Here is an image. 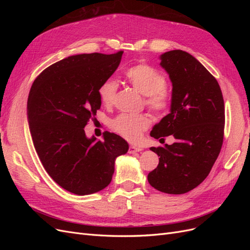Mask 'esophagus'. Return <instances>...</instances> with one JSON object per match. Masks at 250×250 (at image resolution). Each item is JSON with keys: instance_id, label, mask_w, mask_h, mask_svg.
<instances>
[{"instance_id": "obj_1", "label": "esophagus", "mask_w": 250, "mask_h": 250, "mask_svg": "<svg viewBox=\"0 0 250 250\" xmlns=\"http://www.w3.org/2000/svg\"><path fill=\"white\" fill-rule=\"evenodd\" d=\"M142 147H137V146H129V149H128V152L129 153H135V152H140L142 151Z\"/></svg>"}]
</instances>
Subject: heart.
Listing matches in <instances>:
<instances>
[{
    "instance_id": "heart-1",
    "label": "heart",
    "mask_w": 250,
    "mask_h": 250,
    "mask_svg": "<svg viewBox=\"0 0 250 250\" xmlns=\"http://www.w3.org/2000/svg\"><path fill=\"white\" fill-rule=\"evenodd\" d=\"M125 76L139 93L145 96V104L151 110L155 113H163L169 108L171 95L166 86V78L163 73L149 64L141 63L129 67L125 72ZM117 89L118 84L115 79L109 78L103 81L98 89L102 103L111 105L115 101ZM149 125L150 118L146 113H121L110 124L113 131L129 142L139 141L143 131H145Z\"/></svg>"
}]
</instances>
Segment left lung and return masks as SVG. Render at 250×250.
Here are the masks:
<instances>
[{"label":"left lung","mask_w":250,"mask_h":250,"mask_svg":"<svg viewBox=\"0 0 250 250\" xmlns=\"http://www.w3.org/2000/svg\"><path fill=\"white\" fill-rule=\"evenodd\" d=\"M161 60L173 86L171 112L150 135L161 140L173 135L175 143L150 148L160 163L148 174V181L163 193L185 194L208 177L220 153L224 101L216 78L188 52H166Z\"/></svg>","instance_id":"obj_1"}]
</instances>
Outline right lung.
<instances>
[{"label":"right lung","mask_w":250,"mask_h":250,"mask_svg":"<svg viewBox=\"0 0 250 250\" xmlns=\"http://www.w3.org/2000/svg\"><path fill=\"white\" fill-rule=\"evenodd\" d=\"M122 54L64 58L43 70L30 89L27 113L36 152L52 179L76 195L106 188L116 158L129 148L118 134L105 131L104 140L97 141L84 131L101 107L98 89L118 69Z\"/></svg>","instance_id":"right-lung-1"}]
</instances>
